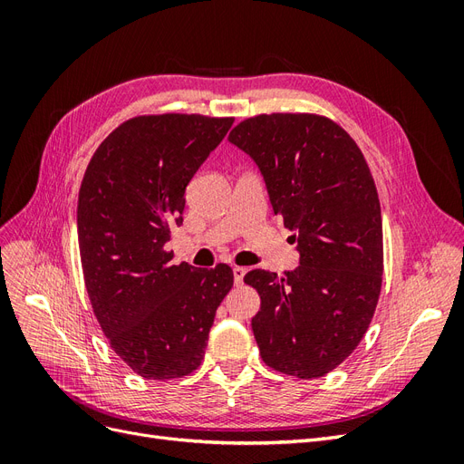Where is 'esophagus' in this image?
Instances as JSON below:
<instances>
[{"label":"esophagus","mask_w":464,"mask_h":464,"mask_svg":"<svg viewBox=\"0 0 464 464\" xmlns=\"http://www.w3.org/2000/svg\"><path fill=\"white\" fill-rule=\"evenodd\" d=\"M232 273H234V283H236V286L237 285H242L244 283V276H246V266H234V269H232Z\"/></svg>","instance_id":"esophagus-1"}]
</instances>
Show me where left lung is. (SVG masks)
<instances>
[{
	"label": "left lung",
	"instance_id": "1",
	"mask_svg": "<svg viewBox=\"0 0 464 464\" xmlns=\"http://www.w3.org/2000/svg\"><path fill=\"white\" fill-rule=\"evenodd\" d=\"M228 141L257 164L300 254L283 276H244L261 298L251 319L259 354L286 375H325L354 353L382 292V207L366 159L341 125L314 114L249 118Z\"/></svg>",
	"mask_w": 464,
	"mask_h": 464
}]
</instances>
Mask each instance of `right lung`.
<instances>
[{"instance_id": "right-lung-1", "label": "right lung", "mask_w": 464, "mask_h": 464, "mask_svg": "<svg viewBox=\"0 0 464 464\" xmlns=\"http://www.w3.org/2000/svg\"><path fill=\"white\" fill-rule=\"evenodd\" d=\"M234 118L139 116L96 149L79 189L77 232L92 312L114 353L145 379L199 368L217 307L234 285L228 265H172L186 188Z\"/></svg>"}]
</instances>
